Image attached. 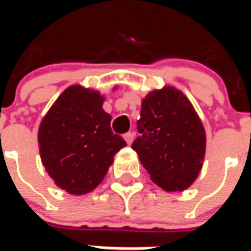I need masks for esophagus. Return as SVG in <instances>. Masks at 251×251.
Here are the masks:
<instances>
[{
    "instance_id": "34e87169",
    "label": "esophagus",
    "mask_w": 251,
    "mask_h": 251,
    "mask_svg": "<svg viewBox=\"0 0 251 251\" xmlns=\"http://www.w3.org/2000/svg\"><path fill=\"white\" fill-rule=\"evenodd\" d=\"M124 138H125L126 144L130 145L131 142H133V140H134V134H133V133H126L125 136H124Z\"/></svg>"
}]
</instances>
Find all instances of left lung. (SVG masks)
Wrapping results in <instances>:
<instances>
[{
  "mask_svg": "<svg viewBox=\"0 0 251 251\" xmlns=\"http://www.w3.org/2000/svg\"><path fill=\"white\" fill-rule=\"evenodd\" d=\"M133 142L153 183L167 192H181L198 179L205 154V130L189 99L165 86L142 99Z\"/></svg>",
  "mask_w": 251,
  "mask_h": 251,
  "instance_id": "left-lung-1",
  "label": "left lung"
}]
</instances>
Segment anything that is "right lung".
<instances>
[{
	"label": "right lung",
	"instance_id": "1",
	"mask_svg": "<svg viewBox=\"0 0 251 251\" xmlns=\"http://www.w3.org/2000/svg\"><path fill=\"white\" fill-rule=\"evenodd\" d=\"M117 87H114V90ZM104 97L93 88L72 84L47 111L39 126L37 141L41 163L59 188L71 195H86L97 188L126 147L113 134L111 115Z\"/></svg>",
	"mask_w": 251,
	"mask_h": 251
}]
</instances>
